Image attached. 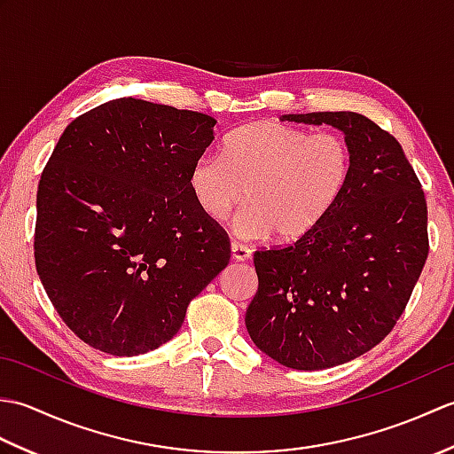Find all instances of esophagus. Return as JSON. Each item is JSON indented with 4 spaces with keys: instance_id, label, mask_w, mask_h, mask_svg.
<instances>
[{
    "instance_id": "obj_1",
    "label": "esophagus",
    "mask_w": 454,
    "mask_h": 454,
    "mask_svg": "<svg viewBox=\"0 0 454 454\" xmlns=\"http://www.w3.org/2000/svg\"><path fill=\"white\" fill-rule=\"evenodd\" d=\"M230 247H232V257L236 259V262H247V259L252 257V249L242 246V244L232 242V246Z\"/></svg>"
}]
</instances>
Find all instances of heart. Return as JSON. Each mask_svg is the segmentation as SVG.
Here are the masks:
<instances>
[{"mask_svg": "<svg viewBox=\"0 0 454 454\" xmlns=\"http://www.w3.org/2000/svg\"><path fill=\"white\" fill-rule=\"evenodd\" d=\"M353 173V152L340 132H314L257 121L230 132L220 156L202 153L189 169V189L202 215L226 220L239 202L234 228L246 239L277 232L301 239L340 202Z\"/></svg>", "mask_w": 454, "mask_h": 454, "instance_id": "heart-1", "label": "heart"}]
</instances>
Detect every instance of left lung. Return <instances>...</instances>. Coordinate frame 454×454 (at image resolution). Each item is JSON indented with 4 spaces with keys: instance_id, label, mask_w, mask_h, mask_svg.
I'll use <instances>...</instances> for the list:
<instances>
[{
    "instance_id": "left-lung-1",
    "label": "left lung",
    "mask_w": 454,
    "mask_h": 454,
    "mask_svg": "<svg viewBox=\"0 0 454 454\" xmlns=\"http://www.w3.org/2000/svg\"><path fill=\"white\" fill-rule=\"evenodd\" d=\"M283 121L340 129L353 173L314 232L254 254L246 327L277 363L320 371L371 351L406 310L429 254L427 202L400 142L371 119L325 111Z\"/></svg>"
}]
</instances>
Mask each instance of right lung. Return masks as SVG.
<instances>
[{"mask_svg": "<svg viewBox=\"0 0 454 454\" xmlns=\"http://www.w3.org/2000/svg\"><path fill=\"white\" fill-rule=\"evenodd\" d=\"M215 124L121 98L80 114L58 140L38 181L35 263L83 343L117 356L156 349L228 265V234L189 189Z\"/></svg>", "mask_w": 454, "mask_h": 454, "instance_id": "add662e5", "label": "right lung"}]
</instances>
